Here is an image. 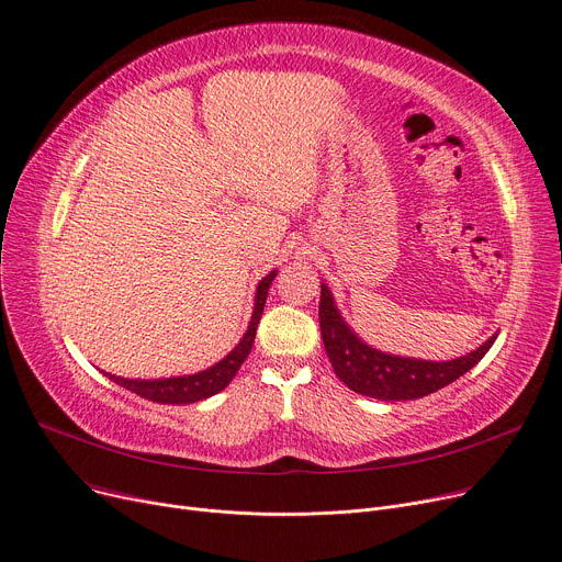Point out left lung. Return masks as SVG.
<instances>
[{
	"label": "left lung",
	"mask_w": 562,
	"mask_h": 562,
	"mask_svg": "<svg viewBox=\"0 0 562 562\" xmlns=\"http://www.w3.org/2000/svg\"><path fill=\"white\" fill-rule=\"evenodd\" d=\"M318 321L323 346H326L339 380L348 390L378 401H415L451 385L453 380L474 369L485 358L498 335L494 333L476 350L447 362L390 356V352L369 346L356 335L337 310L330 286L323 282Z\"/></svg>",
	"instance_id": "left-lung-1"
}]
</instances>
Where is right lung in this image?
<instances>
[{"label": "right lung", "instance_id": "obj_1", "mask_svg": "<svg viewBox=\"0 0 562 562\" xmlns=\"http://www.w3.org/2000/svg\"><path fill=\"white\" fill-rule=\"evenodd\" d=\"M276 276H278V271H271L269 276L261 278V282L257 284V291H255V310H252L246 335L214 367L198 371L193 375H175V378H159V380H134V378H121V375H111V373H104V375H109L121 387L138 394L140 398H147L153 403H168V405L198 403V401H204V398L223 392L232 382V378L236 375V371L241 369L246 358L250 356V348L255 344L257 323L261 318L266 296H269V286Z\"/></svg>", "mask_w": 562, "mask_h": 562}]
</instances>
